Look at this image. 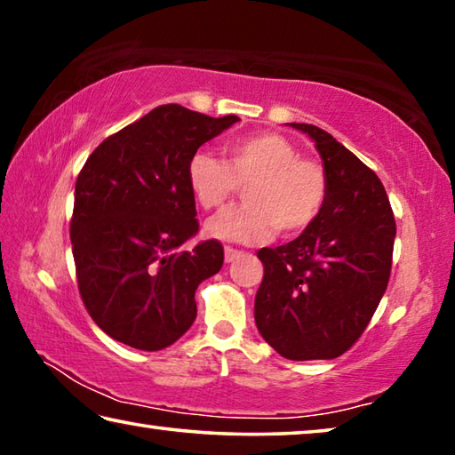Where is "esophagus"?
Here are the masks:
<instances>
[{"label":"esophagus","mask_w":455,"mask_h":455,"mask_svg":"<svg viewBox=\"0 0 455 455\" xmlns=\"http://www.w3.org/2000/svg\"><path fill=\"white\" fill-rule=\"evenodd\" d=\"M244 252L243 251H238V249H233V246H225V260L227 263H233L235 259H238V257H243Z\"/></svg>","instance_id":"obj_1"}]
</instances>
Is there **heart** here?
I'll list each match as a JSON object with an SVG mask.
<instances>
[{
    "mask_svg": "<svg viewBox=\"0 0 455 455\" xmlns=\"http://www.w3.org/2000/svg\"><path fill=\"white\" fill-rule=\"evenodd\" d=\"M192 196L204 211L220 209L244 188V204L206 222V235L228 243H263L279 230L292 236L321 217L329 195L325 168L301 158L287 138L259 132L225 146V160L192 154L187 166Z\"/></svg>",
    "mask_w": 455,
    "mask_h": 455,
    "instance_id": "b5f03b06",
    "label": "heart"
}]
</instances>
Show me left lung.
<instances>
[{
  "label": "left lung",
  "mask_w": 455,
  "mask_h": 455,
  "mask_svg": "<svg viewBox=\"0 0 455 455\" xmlns=\"http://www.w3.org/2000/svg\"><path fill=\"white\" fill-rule=\"evenodd\" d=\"M291 126L315 140L329 195L301 236L257 252L265 273L255 323L284 359H335L363 333L387 289L395 219L381 180L355 154L317 126Z\"/></svg>",
  "instance_id": "8db88e82"
}]
</instances>
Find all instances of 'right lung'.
I'll return each instance as SVG.
<instances>
[{"label":"right lung","instance_id":"obj_1","mask_svg":"<svg viewBox=\"0 0 455 455\" xmlns=\"http://www.w3.org/2000/svg\"><path fill=\"white\" fill-rule=\"evenodd\" d=\"M238 116L211 118L179 104L154 108L108 136L76 180L70 220L80 297L96 325L140 351H160L196 319V287L225 249L200 241L187 166Z\"/></svg>","mask_w":455,"mask_h":455}]
</instances>
